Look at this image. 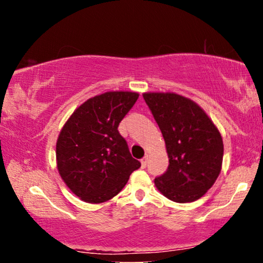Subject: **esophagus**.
<instances>
[{"label": "esophagus", "instance_id": "34e87169", "mask_svg": "<svg viewBox=\"0 0 263 263\" xmlns=\"http://www.w3.org/2000/svg\"><path fill=\"white\" fill-rule=\"evenodd\" d=\"M147 163H148V157H143L142 159H141V165H142V167L145 168L146 166H147Z\"/></svg>", "mask_w": 263, "mask_h": 263}]
</instances>
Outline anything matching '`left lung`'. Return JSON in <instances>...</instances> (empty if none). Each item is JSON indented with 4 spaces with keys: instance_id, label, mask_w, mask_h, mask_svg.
Here are the masks:
<instances>
[{
    "instance_id": "8db88e82",
    "label": "left lung",
    "mask_w": 263,
    "mask_h": 263,
    "mask_svg": "<svg viewBox=\"0 0 263 263\" xmlns=\"http://www.w3.org/2000/svg\"><path fill=\"white\" fill-rule=\"evenodd\" d=\"M166 145L168 167L154 179L175 202H193L207 193L221 171L224 145L218 128L195 102L176 93H143Z\"/></svg>"
}]
</instances>
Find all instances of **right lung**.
<instances>
[{
    "label": "right lung",
    "instance_id": "obj_1",
    "mask_svg": "<svg viewBox=\"0 0 263 263\" xmlns=\"http://www.w3.org/2000/svg\"><path fill=\"white\" fill-rule=\"evenodd\" d=\"M138 98L136 92H105L81 104L63 125L56 143L57 168L85 202L112 199L141 166L117 129Z\"/></svg>",
    "mask_w": 263,
    "mask_h": 263
}]
</instances>
